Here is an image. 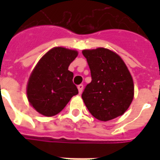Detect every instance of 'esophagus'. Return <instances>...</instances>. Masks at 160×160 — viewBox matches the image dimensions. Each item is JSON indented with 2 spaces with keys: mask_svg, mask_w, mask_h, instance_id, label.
Wrapping results in <instances>:
<instances>
[{
  "mask_svg": "<svg viewBox=\"0 0 160 160\" xmlns=\"http://www.w3.org/2000/svg\"><path fill=\"white\" fill-rule=\"evenodd\" d=\"M83 88H84L83 85H81V84L78 86V90H79V92H80V94L82 92V91H83Z\"/></svg>",
  "mask_w": 160,
  "mask_h": 160,
  "instance_id": "1",
  "label": "esophagus"
}]
</instances>
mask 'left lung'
Returning a JSON list of instances; mask_svg holds the SVG:
<instances>
[{"label":"left lung","mask_w":160,"mask_h":160,"mask_svg":"<svg viewBox=\"0 0 160 160\" xmlns=\"http://www.w3.org/2000/svg\"><path fill=\"white\" fill-rule=\"evenodd\" d=\"M92 81L87 85L82 99L98 120L110 121L122 116L134 98V82L122 59L104 48L84 49Z\"/></svg>","instance_id":"1"}]
</instances>
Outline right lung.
<instances>
[{"mask_svg":"<svg viewBox=\"0 0 160 160\" xmlns=\"http://www.w3.org/2000/svg\"><path fill=\"white\" fill-rule=\"evenodd\" d=\"M78 52L55 47L39 60L31 73L26 93L30 104L45 117L62 111L71 98L78 94L73 83V73L68 70Z\"/></svg>","mask_w":160,"mask_h":160,"instance_id":"obj_1","label":"right lung"}]
</instances>
